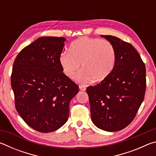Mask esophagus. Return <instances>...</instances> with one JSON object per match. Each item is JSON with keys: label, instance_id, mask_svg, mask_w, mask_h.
<instances>
[{"label": "esophagus", "instance_id": "1", "mask_svg": "<svg viewBox=\"0 0 156 156\" xmlns=\"http://www.w3.org/2000/svg\"><path fill=\"white\" fill-rule=\"evenodd\" d=\"M79 89L81 91H85L86 90V87L85 86H83V85H80L79 86Z\"/></svg>", "mask_w": 156, "mask_h": 156}]
</instances>
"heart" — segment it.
I'll return each mask as SVG.
<instances>
[{
	"mask_svg": "<svg viewBox=\"0 0 156 156\" xmlns=\"http://www.w3.org/2000/svg\"><path fill=\"white\" fill-rule=\"evenodd\" d=\"M59 61L63 73L73 78L80 68L83 71L76 76L81 83L91 80L100 83L109 77L114 69L116 54L111 42L98 38L82 37L71 44L69 51L60 54Z\"/></svg>",
	"mask_w": 156,
	"mask_h": 156,
	"instance_id": "obj_1",
	"label": "heart"
}]
</instances>
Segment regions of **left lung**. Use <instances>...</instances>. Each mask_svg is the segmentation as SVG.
Instances as JSON below:
<instances>
[{
    "label": "left lung",
    "instance_id": "obj_1",
    "mask_svg": "<svg viewBox=\"0 0 156 156\" xmlns=\"http://www.w3.org/2000/svg\"><path fill=\"white\" fill-rule=\"evenodd\" d=\"M113 44L114 69L106 80L87 88L92 122L107 131L122 130L134 119L146 91V67L136 49L117 37L101 35Z\"/></svg>",
    "mask_w": 156,
    "mask_h": 156
}]
</instances>
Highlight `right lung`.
<instances>
[{"instance_id": "right-lung-1", "label": "right lung", "mask_w": 156, "mask_h": 156, "mask_svg": "<svg viewBox=\"0 0 156 156\" xmlns=\"http://www.w3.org/2000/svg\"><path fill=\"white\" fill-rule=\"evenodd\" d=\"M62 37H41L16 58L11 85L15 107L27 125L42 133L57 130L68 120L78 86L62 72Z\"/></svg>"}]
</instances>
